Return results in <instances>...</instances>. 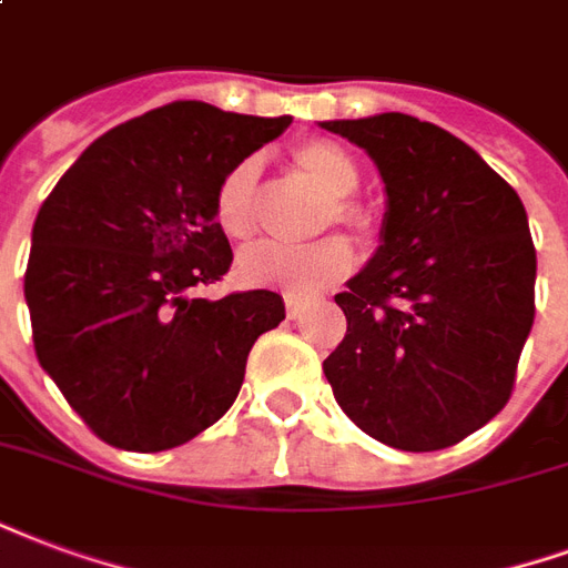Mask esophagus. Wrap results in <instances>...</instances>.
<instances>
[{
	"mask_svg": "<svg viewBox=\"0 0 568 568\" xmlns=\"http://www.w3.org/2000/svg\"><path fill=\"white\" fill-rule=\"evenodd\" d=\"M285 313L288 318H297L304 313V301H297V297H285Z\"/></svg>",
	"mask_w": 568,
	"mask_h": 568,
	"instance_id": "1",
	"label": "esophagus"
}]
</instances>
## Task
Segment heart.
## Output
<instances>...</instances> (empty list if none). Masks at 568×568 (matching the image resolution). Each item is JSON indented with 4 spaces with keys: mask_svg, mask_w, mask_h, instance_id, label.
Masks as SVG:
<instances>
[{
    "mask_svg": "<svg viewBox=\"0 0 568 568\" xmlns=\"http://www.w3.org/2000/svg\"><path fill=\"white\" fill-rule=\"evenodd\" d=\"M297 178L316 189L327 201L322 222H337L355 241L373 237V216L348 199L361 183L358 162L334 141H306L292 153ZM258 162L243 159L222 178L213 201V216L220 231L234 243H246L258 229ZM352 271V250L339 237L306 243V246H276L262 243L237 258V273L246 285L276 288L288 297H310L339 283Z\"/></svg>",
    "mask_w": 568,
    "mask_h": 568,
    "instance_id": "obj_1",
    "label": "heart"
}]
</instances>
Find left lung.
<instances>
[{
    "mask_svg": "<svg viewBox=\"0 0 568 568\" xmlns=\"http://www.w3.org/2000/svg\"><path fill=\"white\" fill-rule=\"evenodd\" d=\"M385 183L379 246L334 301L325 358L339 409L400 452L476 434L508 403L536 316V250L518 192L460 138L409 113L327 120Z\"/></svg>",
    "mask_w": 568,
    "mask_h": 568,
    "instance_id": "obj_1",
    "label": "left lung"
}]
</instances>
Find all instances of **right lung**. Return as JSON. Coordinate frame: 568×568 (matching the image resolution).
I'll return each instance as SVG.
<instances>
[{
	"label": "right lung",
	"instance_id": "add662e5",
	"mask_svg": "<svg viewBox=\"0 0 568 568\" xmlns=\"http://www.w3.org/2000/svg\"><path fill=\"white\" fill-rule=\"evenodd\" d=\"M288 123L171 102L92 141L38 210L23 280L38 364L104 443L165 452L207 430L285 318L267 288H192L231 267L222 178Z\"/></svg>",
	"mask_w": 568,
	"mask_h": 568
}]
</instances>
